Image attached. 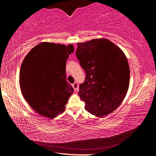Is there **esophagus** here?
I'll return each instance as SVG.
<instances>
[{
  "instance_id": "34e87169",
  "label": "esophagus",
  "mask_w": 156,
  "mask_h": 156,
  "mask_svg": "<svg viewBox=\"0 0 156 156\" xmlns=\"http://www.w3.org/2000/svg\"><path fill=\"white\" fill-rule=\"evenodd\" d=\"M72 87H73V89H74L75 91H77L78 89V84L77 82H75V83L72 84Z\"/></svg>"
}]
</instances>
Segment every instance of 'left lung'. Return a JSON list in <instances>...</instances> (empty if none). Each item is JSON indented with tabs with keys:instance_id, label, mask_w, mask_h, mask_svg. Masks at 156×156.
Returning a JSON list of instances; mask_svg holds the SVG:
<instances>
[{
	"instance_id": "1",
	"label": "left lung",
	"mask_w": 156,
	"mask_h": 156,
	"mask_svg": "<svg viewBox=\"0 0 156 156\" xmlns=\"http://www.w3.org/2000/svg\"><path fill=\"white\" fill-rule=\"evenodd\" d=\"M77 45L76 57L86 73L78 92L84 109L98 117L109 114L122 103L129 89L130 70L125 54L106 38Z\"/></svg>"
}]
</instances>
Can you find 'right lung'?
I'll return each instance as SVG.
<instances>
[{"label":"right lung","instance_id":"add662e5","mask_svg":"<svg viewBox=\"0 0 156 156\" xmlns=\"http://www.w3.org/2000/svg\"><path fill=\"white\" fill-rule=\"evenodd\" d=\"M74 51L72 44L43 42L37 44L23 60L20 86L23 98L39 114L56 118L65 112L73 89L66 80V62Z\"/></svg>","mask_w":156,"mask_h":156}]
</instances>
